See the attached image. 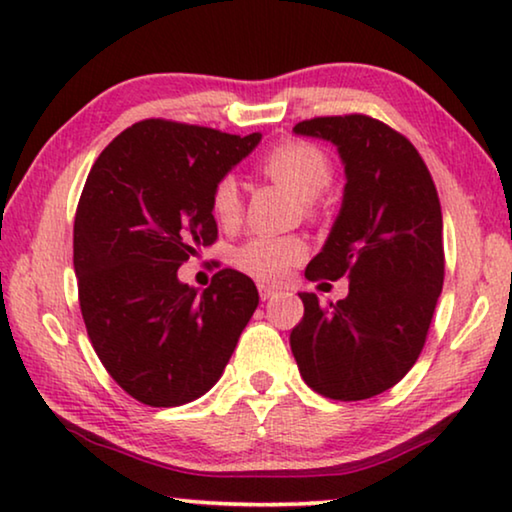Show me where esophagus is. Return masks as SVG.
<instances>
[{
  "label": "esophagus",
  "mask_w": 512,
  "mask_h": 512,
  "mask_svg": "<svg viewBox=\"0 0 512 512\" xmlns=\"http://www.w3.org/2000/svg\"><path fill=\"white\" fill-rule=\"evenodd\" d=\"M257 289H259V296H262V301H269L273 294L278 292V285H273V282H257Z\"/></svg>",
  "instance_id": "obj_1"
}]
</instances>
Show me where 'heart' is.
Instances as JSON below:
<instances>
[{"label": "heart", "mask_w": 512, "mask_h": 512, "mask_svg": "<svg viewBox=\"0 0 512 512\" xmlns=\"http://www.w3.org/2000/svg\"><path fill=\"white\" fill-rule=\"evenodd\" d=\"M259 172L280 183L305 200V209L315 211L317 195H322L333 179L329 156L315 144L303 140H282L259 158ZM213 218L223 227H234L241 218V193L234 177H223L211 193ZM308 255V243L299 234H257L236 248L234 264L259 280H282Z\"/></svg>", "instance_id": "1"}]
</instances>
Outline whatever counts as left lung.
I'll return each mask as SVG.
<instances>
[{"label": "left lung", "instance_id": "left-lung-1", "mask_svg": "<svg viewBox=\"0 0 512 512\" xmlns=\"http://www.w3.org/2000/svg\"><path fill=\"white\" fill-rule=\"evenodd\" d=\"M345 163L340 216L305 269L308 280L349 278L347 299L299 294L303 319L289 345L301 377L331 400H368L398 384L423 352L444 287V220L414 144L368 114L299 121Z\"/></svg>", "mask_w": 512, "mask_h": 512}]
</instances>
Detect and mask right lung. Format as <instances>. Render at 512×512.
I'll return each instance as SVG.
<instances>
[{
	"label": "right lung",
	"instance_id": "1",
	"mask_svg": "<svg viewBox=\"0 0 512 512\" xmlns=\"http://www.w3.org/2000/svg\"><path fill=\"white\" fill-rule=\"evenodd\" d=\"M262 135L137 121L103 149L73 225L80 310L103 368L137 402L179 407L223 375L259 303L223 269L200 294L177 271L218 239L211 193Z\"/></svg>",
	"mask_w": 512,
	"mask_h": 512
}]
</instances>
